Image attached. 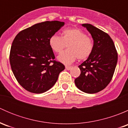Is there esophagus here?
I'll return each mask as SVG.
<instances>
[{
	"label": "esophagus",
	"instance_id": "esophagus-1",
	"mask_svg": "<svg viewBox=\"0 0 128 128\" xmlns=\"http://www.w3.org/2000/svg\"><path fill=\"white\" fill-rule=\"evenodd\" d=\"M72 69V68L71 67H70V66H66V70H70V69Z\"/></svg>",
	"mask_w": 128,
	"mask_h": 128
}]
</instances>
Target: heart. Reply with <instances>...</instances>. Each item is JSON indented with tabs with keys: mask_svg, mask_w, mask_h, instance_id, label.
Here are the masks:
<instances>
[{
	"mask_svg": "<svg viewBox=\"0 0 128 128\" xmlns=\"http://www.w3.org/2000/svg\"><path fill=\"white\" fill-rule=\"evenodd\" d=\"M51 48L54 52H61L68 45V50L58 56V60L65 64H70L77 58L87 59L94 50V41L87 34L78 28H68L63 30L62 36L52 35L49 40Z\"/></svg>",
	"mask_w": 128,
	"mask_h": 128,
	"instance_id": "heart-1",
	"label": "heart"
}]
</instances>
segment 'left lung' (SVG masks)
I'll list each match as a JSON object with an SVG mask.
<instances>
[{
  "label": "left lung",
  "mask_w": 128,
  "mask_h": 128,
  "mask_svg": "<svg viewBox=\"0 0 128 128\" xmlns=\"http://www.w3.org/2000/svg\"><path fill=\"white\" fill-rule=\"evenodd\" d=\"M94 40L90 56L78 66L80 75L75 84L81 91L95 94L104 89L112 80L118 61V54L113 40L107 33L88 24H82Z\"/></svg>",
  "instance_id": "8db88e82"
}]
</instances>
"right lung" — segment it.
Wrapping results in <instances>:
<instances>
[{"label": "right lung", "mask_w": 128, "mask_h": 128, "mask_svg": "<svg viewBox=\"0 0 128 128\" xmlns=\"http://www.w3.org/2000/svg\"><path fill=\"white\" fill-rule=\"evenodd\" d=\"M64 24L59 21L44 22L15 36L10 50V66L16 80L27 91L34 94L48 91L65 69L62 63L53 60L54 54L49 44L50 37Z\"/></svg>", "instance_id": "obj_1"}]
</instances>
